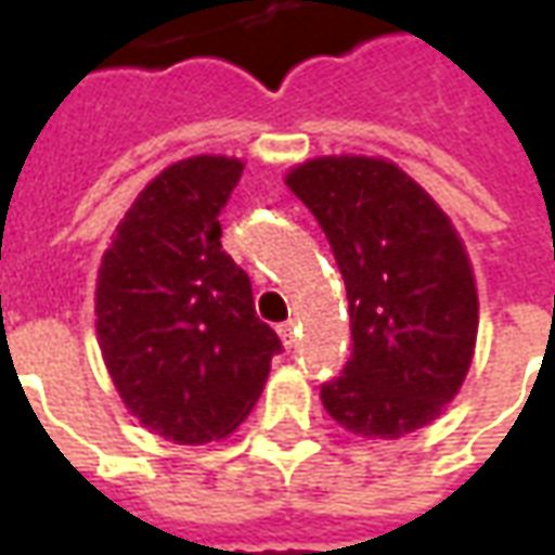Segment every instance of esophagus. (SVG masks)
<instances>
[{
  "mask_svg": "<svg viewBox=\"0 0 555 555\" xmlns=\"http://www.w3.org/2000/svg\"><path fill=\"white\" fill-rule=\"evenodd\" d=\"M294 333H297V330H294V324H282L279 326V336H282V341H285V345H294Z\"/></svg>",
  "mask_w": 555,
  "mask_h": 555,
  "instance_id": "34e87169",
  "label": "esophagus"
}]
</instances>
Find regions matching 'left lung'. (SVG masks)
Instances as JSON below:
<instances>
[{
  "instance_id": "8db88e82",
  "label": "left lung",
  "mask_w": 555,
  "mask_h": 555,
  "mask_svg": "<svg viewBox=\"0 0 555 555\" xmlns=\"http://www.w3.org/2000/svg\"><path fill=\"white\" fill-rule=\"evenodd\" d=\"M285 183L324 229L348 288L353 345L321 386L326 413L369 440L425 428L476 350V279L457 231L389 159L318 157Z\"/></svg>"
}]
</instances>
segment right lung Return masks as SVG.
Wrapping results in <instances>:
<instances>
[{"label": "right lung", "mask_w": 555, "mask_h": 555, "mask_svg": "<svg viewBox=\"0 0 555 555\" xmlns=\"http://www.w3.org/2000/svg\"><path fill=\"white\" fill-rule=\"evenodd\" d=\"M241 175V159L210 154L159 171L98 273V341L115 389L145 428L181 446L229 437L282 350L255 314L246 270L219 243Z\"/></svg>", "instance_id": "obj_1"}]
</instances>
